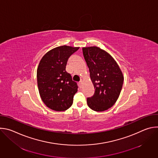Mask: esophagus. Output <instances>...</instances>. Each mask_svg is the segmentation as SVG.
Masks as SVG:
<instances>
[{
    "mask_svg": "<svg viewBox=\"0 0 158 158\" xmlns=\"http://www.w3.org/2000/svg\"><path fill=\"white\" fill-rule=\"evenodd\" d=\"M82 81H79V87H81V85H82Z\"/></svg>",
    "mask_w": 158,
    "mask_h": 158,
    "instance_id": "1",
    "label": "esophagus"
}]
</instances>
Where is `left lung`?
Segmentation results:
<instances>
[{"mask_svg": "<svg viewBox=\"0 0 158 158\" xmlns=\"http://www.w3.org/2000/svg\"><path fill=\"white\" fill-rule=\"evenodd\" d=\"M95 92L87 99L88 106L95 111H104L117 101L124 76L116 61L108 52L96 46L82 48Z\"/></svg>", "mask_w": 158, "mask_h": 158, "instance_id": "left-lung-1", "label": "left lung"}]
</instances>
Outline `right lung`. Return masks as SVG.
Wrapping results in <instances>:
<instances>
[{
  "label": "right lung",
  "instance_id": "add662e5",
  "mask_svg": "<svg viewBox=\"0 0 158 158\" xmlns=\"http://www.w3.org/2000/svg\"><path fill=\"white\" fill-rule=\"evenodd\" d=\"M79 47L62 46L45 54L37 70V85L43 102L56 111H64L73 104L78 86L65 71L69 57Z\"/></svg>",
  "mask_w": 158,
  "mask_h": 158
}]
</instances>
